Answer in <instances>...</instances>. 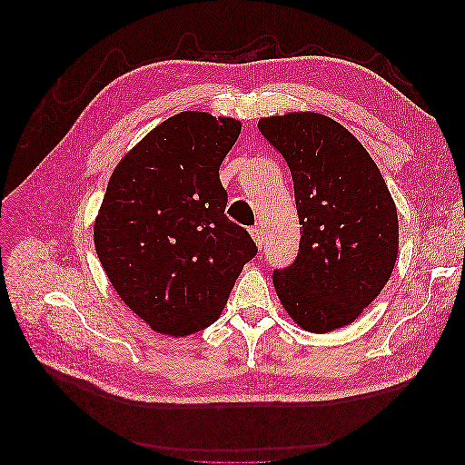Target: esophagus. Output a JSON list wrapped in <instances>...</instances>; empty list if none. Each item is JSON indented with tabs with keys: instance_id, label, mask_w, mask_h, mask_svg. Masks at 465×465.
<instances>
[{
	"instance_id": "esophagus-1",
	"label": "esophagus",
	"mask_w": 465,
	"mask_h": 465,
	"mask_svg": "<svg viewBox=\"0 0 465 465\" xmlns=\"http://www.w3.org/2000/svg\"><path fill=\"white\" fill-rule=\"evenodd\" d=\"M250 234H252V238L255 240V244L261 248V246H262V229H261L259 225H255V227L250 229Z\"/></svg>"
}]
</instances>
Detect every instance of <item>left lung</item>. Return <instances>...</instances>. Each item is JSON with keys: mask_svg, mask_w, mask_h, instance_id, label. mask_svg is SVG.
Here are the masks:
<instances>
[{"mask_svg": "<svg viewBox=\"0 0 465 465\" xmlns=\"http://www.w3.org/2000/svg\"><path fill=\"white\" fill-rule=\"evenodd\" d=\"M290 166L299 253L272 272L283 308L302 329L329 333L384 290L400 250L393 198L365 147L337 121L302 112L259 121Z\"/></svg>", "mask_w": 465, "mask_h": 465, "instance_id": "obj_1", "label": "left lung"}]
</instances>
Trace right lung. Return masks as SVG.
<instances>
[{
	"mask_svg": "<svg viewBox=\"0 0 465 465\" xmlns=\"http://www.w3.org/2000/svg\"><path fill=\"white\" fill-rule=\"evenodd\" d=\"M240 121L182 112L117 164L94 223L115 292L153 331L185 337L212 325L257 246L225 215L219 166Z\"/></svg>",
	"mask_w": 465,
	"mask_h": 465,
	"instance_id": "obj_1",
	"label": "right lung"
}]
</instances>
